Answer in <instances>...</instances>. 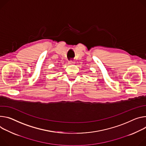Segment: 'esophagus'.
<instances>
[{
  "label": "esophagus",
  "mask_w": 146,
  "mask_h": 146,
  "mask_svg": "<svg viewBox=\"0 0 146 146\" xmlns=\"http://www.w3.org/2000/svg\"><path fill=\"white\" fill-rule=\"evenodd\" d=\"M68 63H69V64H74V63H75V62H74V60H70L68 61Z\"/></svg>",
  "instance_id": "esophagus-1"
}]
</instances>
